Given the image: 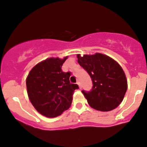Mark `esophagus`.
I'll return each mask as SVG.
<instances>
[{
  "mask_svg": "<svg viewBox=\"0 0 147 147\" xmlns=\"http://www.w3.org/2000/svg\"><path fill=\"white\" fill-rule=\"evenodd\" d=\"M77 84H78L79 85V87H80V89H82V85H81V84H80V82H77Z\"/></svg>",
  "mask_w": 147,
  "mask_h": 147,
  "instance_id": "obj_1",
  "label": "esophagus"
}]
</instances>
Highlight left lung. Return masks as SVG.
Segmentation results:
<instances>
[{
  "instance_id": "1",
  "label": "left lung",
  "mask_w": 147,
  "mask_h": 147,
  "mask_svg": "<svg viewBox=\"0 0 147 147\" xmlns=\"http://www.w3.org/2000/svg\"><path fill=\"white\" fill-rule=\"evenodd\" d=\"M78 63L92 78L93 86L89 92L82 90L90 106L109 111L120 105L127 89L123 68L113 59L101 53L77 55Z\"/></svg>"
}]
</instances>
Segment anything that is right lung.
Instances as JSON below:
<instances>
[{
    "label": "right lung",
    "instance_id": "obj_1",
    "mask_svg": "<svg viewBox=\"0 0 147 147\" xmlns=\"http://www.w3.org/2000/svg\"><path fill=\"white\" fill-rule=\"evenodd\" d=\"M63 59L50 58L36 65L29 72L26 81L31 103L41 115L55 118L71 106L77 84L69 82L70 72H64L61 67Z\"/></svg>",
    "mask_w": 147,
    "mask_h": 147
}]
</instances>
